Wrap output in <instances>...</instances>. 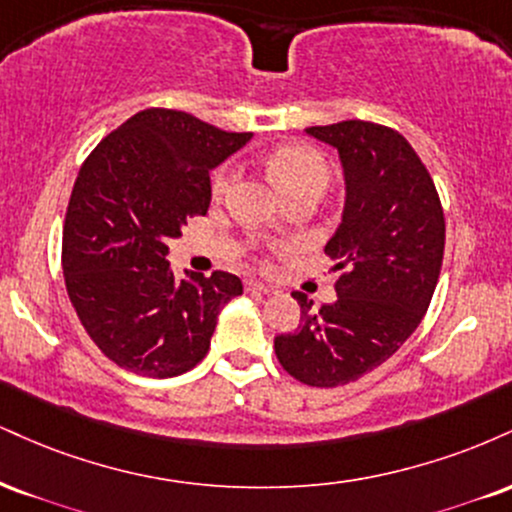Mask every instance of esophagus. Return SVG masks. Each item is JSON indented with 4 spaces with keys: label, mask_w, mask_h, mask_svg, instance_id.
I'll return each mask as SVG.
<instances>
[{
    "label": "esophagus",
    "mask_w": 512,
    "mask_h": 512,
    "mask_svg": "<svg viewBox=\"0 0 512 512\" xmlns=\"http://www.w3.org/2000/svg\"><path fill=\"white\" fill-rule=\"evenodd\" d=\"M245 288H248L250 293H262V295L276 293L274 286H267V283H262V281H248V283H245Z\"/></svg>",
    "instance_id": "34e87169"
}]
</instances>
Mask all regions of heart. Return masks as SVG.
I'll use <instances>...</instances> for the list:
<instances>
[{
	"instance_id": "1",
	"label": "heart",
	"mask_w": 512,
	"mask_h": 512,
	"mask_svg": "<svg viewBox=\"0 0 512 512\" xmlns=\"http://www.w3.org/2000/svg\"><path fill=\"white\" fill-rule=\"evenodd\" d=\"M269 174L283 193H293V190L305 188V186H326L329 181V169L326 162L317 150H312L310 145H283L269 157ZM233 178H236V166H221L214 176V193L224 195L231 188Z\"/></svg>"
}]
</instances>
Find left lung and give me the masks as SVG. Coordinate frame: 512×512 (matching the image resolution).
I'll list each match as a JSON object with an SVG mask.
<instances>
[{
    "label": "left lung",
    "mask_w": 512,
    "mask_h": 512,
    "mask_svg": "<svg viewBox=\"0 0 512 512\" xmlns=\"http://www.w3.org/2000/svg\"><path fill=\"white\" fill-rule=\"evenodd\" d=\"M338 152L341 224L324 252L336 260L334 303L315 310L295 291L300 324L274 338L281 367L317 389L372 372L422 322L439 281L446 221L427 166L393 128L341 121L305 128Z\"/></svg>",
    "instance_id": "left-lung-1"
}]
</instances>
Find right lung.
Returning <instances> with one entry per match:
<instances>
[{
	"label": "right lung",
	"instance_id": "add662e5",
	"mask_svg": "<svg viewBox=\"0 0 512 512\" xmlns=\"http://www.w3.org/2000/svg\"><path fill=\"white\" fill-rule=\"evenodd\" d=\"M193 114L145 109L80 166L64 221L66 291L109 360L169 379L209 350L217 317L243 283L229 272L176 279L166 255L190 217H205L209 171L250 143Z\"/></svg>",
	"mask_w": 512,
	"mask_h": 512
}]
</instances>
